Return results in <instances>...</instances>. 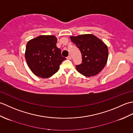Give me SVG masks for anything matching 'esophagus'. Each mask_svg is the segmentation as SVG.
<instances>
[{
  "mask_svg": "<svg viewBox=\"0 0 133 133\" xmlns=\"http://www.w3.org/2000/svg\"><path fill=\"white\" fill-rule=\"evenodd\" d=\"M67 59H69V60H70V59H71V56H70V55H69V56H68L67 57Z\"/></svg>",
  "mask_w": 133,
  "mask_h": 133,
  "instance_id": "obj_1",
  "label": "esophagus"
}]
</instances>
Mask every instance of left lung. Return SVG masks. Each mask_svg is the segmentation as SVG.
Wrapping results in <instances>:
<instances>
[{
  "label": "left lung",
  "mask_w": 133,
  "mask_h": 133,
  "mask_svg": "<svg viewBox=\"0 0 133 133\" xmlns=\"http://www.w3.org/2000/svg\"><path fill=\"white\" fill-rule=\"evenodd\" d=\"M70 39L79 49L82 54V63L76 65L77 71L87 77L97 75L107 63V46L103 42L92 34L71 36Z\"/></svg>",
  "instance_id": "8db88e82"
}]
</instances>
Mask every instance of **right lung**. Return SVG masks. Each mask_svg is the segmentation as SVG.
<instances>
[{"instance_id": "add662e5", "label": "right lung", "mask_w": 133, "mask_h": 133, "mask_svg": "<svg viewBox=\"0 0 133 133\" xmlns=\"http://www.w3.org/2000/svg\"><path fill=\"white\" fill-rule=\"evenodd\" d=\"M57 38L53 35H41L28 42L25 58L31 71L39 77L47 78L58 71L66 59L56 47Z\"/></svg>"}]
</instances>
